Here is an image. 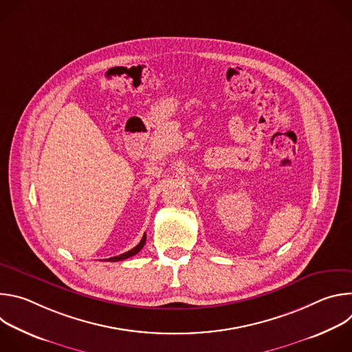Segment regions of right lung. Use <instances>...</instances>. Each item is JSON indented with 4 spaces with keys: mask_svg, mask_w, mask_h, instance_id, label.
Instances as JSON below:
<instances>
[{
    "mask_svg": "<svg viewBox=\"0 0 352 352\" xmlns=\"http://www.w3.org/2000/svg\"><path fill=\"white\" fill-rule=\"evenodd\" d=\"M144 242H146V234L143 235V238L140 239V242H139L135 248H132L131 250H128V252H125V254H122V255H118V256H114V258L107 259V262H118V261H124V259H128V258H131V256L136 255V254L139 252V250L143 248Z\"/></svg>",
    "mask_w": 352,
    "mask_h": 352,
    "instance_id": "obj_1",
    "label": "right lung"
}]
</instances>
